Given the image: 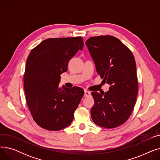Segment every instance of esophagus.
Segmentation results:
<instances>
[{
	"label": "esophagus",
	"instance_id": "obj_1",
	"mask_svg": "<svg viewBox=\"0 0 160 160\" xmlns=\"http://www.w3.org/2000/svg\"><path fill=\"white\" fill-rule=\"evenodd\" d=\"M90 95H91L90 92L89 91L85 90V91H84V97H89Z\"/></svg>",
	"mask_w": 160,
	"mask_h": 160
}]
</instances>
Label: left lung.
Masks as SVG:
<instances>
[{"label":"left lung","mask_w":160,"mask_h":160,"mask_svg":"<svg viewBox=\"0 0 160 160\" xmlns=\"http://www.w3.org/2000/svg\"><path fill=\"white\" fill-rule=\"evenodd\" d=\"M97 73L111 86L106 93H91L95 104L91 115L93 122L105 128L123 124L135 106L138 81L136 64L131 50L112 36L89 38L86 42Z\"/></svg>","instance_id":"left-lung-1"}]
</instances>
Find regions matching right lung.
<instances>
[{
    "instance_id": "right-lung-1",
    "label": "right lung",
    "mask_w": 160,
    "mask_h": 160,
    "mask_svg": "<svg viewBox=\"0 0 160 160\" xmlns=\"http://www.w3.org/2000/svg\"><path fill=\"white\" fill-rule=\"evenodd\" d=\"M83 47L81 36L48 38L30 52L24 74V93L32 118L42 128L58 131L72 122L84 91L60 87L59 82L69 60Z\"/></svg>"
}]
</instances>
